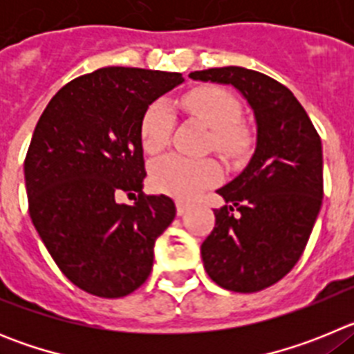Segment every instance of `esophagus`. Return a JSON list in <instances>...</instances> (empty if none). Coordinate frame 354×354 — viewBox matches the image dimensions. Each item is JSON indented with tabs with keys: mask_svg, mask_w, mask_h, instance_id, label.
Here are the masks:
<instances>
[{
	"mask_svg": "<svg viewBox=\"0 0 354 354\" xmlns=\"http://www.w3.org/2000/svg\"><path fill=\"white\" fill-rule=\"evenodd\" d=\"M177 214L179 216H184L187 211H189V204H186V202H183V200H177Z\"/></svg>",
	"mask_w": 354,
	"mask_h": 354,
	"instance_id": "34e87169",
	"label": "esophagus"
}]
</instances>
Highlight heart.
<instances>
[{
  "mask_svg": "<svg viewBox=\"0 0 354 354\" xmlns=\"http://www.w3.org/2000/svg\"><path fill=\"white\" fill-rule=\"evenodd\" d=\"M187 113L204 122L211 129L209 149L228 161L245 154L250 145V134L239 124L241 108L236 97L220 86H200L192 90L180 101ZM174 129V111L165 101H158L143 115L140 138L147 154H159L170 142ZM221 170L214 159H187L180 156H165L152 162L150 183L161 193L177 198H193L205 187L214 186Z\"/></svg>",
  "mask_w": 354,
  "mask_h": 354,
  "instance_id": "heart-1",
  "label": "heart"
}]
</instances>
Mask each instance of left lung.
<instances>
[{"mask_svg": "<svg viewBox=\"0 0 354 354\" xmlns=\"http://www.w3.org/2000/svg\"><path fill=\"white\" fill-rule=\"evenodd\" d=\"M195 81L230 84L253 111L257 136L248 165L218 189L214 230L202 243L212 282L257 292L299 261L323 204V147L310 118L287 86L245 67L195 71Z\"/></svg>", "mask_w": 354, "mask_h": 354, "instance_id": "1", "label": "left lung"}]
</instances>
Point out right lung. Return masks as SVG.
<instances>
[{
	"label": "right lung",
	"mask_w": 354,
	"mask_h": 354,
	"mask_svg": "<svg viewBox=\"0 0 354 354\" xmlns=\"http://www.w3.org/2000/svg\"><path fill=\"white\" fill-rule=\"evenodd\" d=\"M183 81L179 72L99 68L58 90L39 118L24 161L31 221L62 273L84 292L122 298L149 278L175 204L142 193L140 126L149 106ZM120 192L139 198L118 205Z\"/></svg>",
	"instance_id": "1"
}]
</instances>
